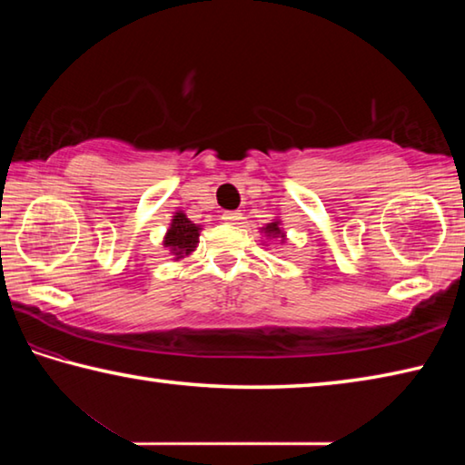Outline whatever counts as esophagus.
<instances>
[{"instance_id":"1","label":"esophagus","mask_w":465,"mask_h":465,"mask_svg":"<svg viewBox=\"0 0 465 465\" xmlns=\"http://www.w3.org/2000/svg\"><path fill=\"white\" fill-rule=\"evenodd\" d=\"M222 219L230 225H240L243 217H242V213H238V211H227V213L222 215Z\"/></svg>"}]
</instances>
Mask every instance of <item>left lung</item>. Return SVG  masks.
<instances>
[{
    "label": "left lung",
    "instance_id": "obj_1",
    "mask_svg": "<svg viewBox=\"0 0 465 465\" xmlns=\"http://www.w3.org/2000/svg\"><path fill=\"white\" fill-rule=\"evenodd\" d=\"M261 233L266 235V240H281V243L287 242V233L282 232L281 219H272L271 223H266L264 227H261Z\"/></svg>",
    "mask_w": 465,
    "mask_h": 465
}]
</instances>
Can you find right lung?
I'll list each match as a JSON object with an SVG mask.
<instances>
[{"label":"right lung","instance_id":"obj_1","mask_svg":"<svg viewBox=\"0 0 465 465\" xmlns=\"http://www.w3.org/2000/svg\"><path fill=\"white\" fill-rule=\"evenodd\" d=\"M201 230L203 225L193 223L191 219L186 217L184 211H176V213L172 215V222L166 235H163L162 246L174 256V261H183L184 256L193 254L196 246H199Z\"/></svg>","mask_w":465,"mask_h":465}]
</instances>
